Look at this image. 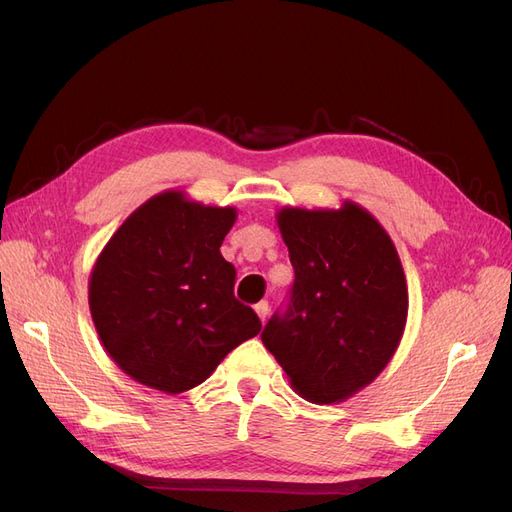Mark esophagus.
<instances>
[{
    "mask_svg": "<svg viewBox=\"0 0 512 512\" xmlns=\"http://www.w3.org/2000/svg\"><path fill=\"white\" fill-rule=\"evenodd\" d=\"M254 309H256V314H258L260 322H267V316H269V303H267V301H260Z\"/></svg>",
    "mask_w": 512,
    "mask_h": 512,
    "instance_id": "1",
    "label": "esophagus"
}]
</instances>
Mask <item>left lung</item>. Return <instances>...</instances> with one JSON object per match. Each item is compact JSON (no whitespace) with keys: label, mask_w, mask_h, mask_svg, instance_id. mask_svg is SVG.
Listing matches in <instances>:
<instances>
[{"label":"left lung","mask_w":512,"mask_h":512,"mask_svg":"<svg viewBox=\"0 0 512 512\" xmlns=\"http://www.w3.org/2000/svg\"><path fill=\"white\" fill-rule=\"evenodd\" d=\"M294 269L284 314L262 344L303 399L339 404L389 365L408 318V286L395 245L361 205L284 207L275 215Z\"/></svg>","instance_id":"left-lung-1"}]
</instances>
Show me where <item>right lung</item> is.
Instances as JSON below:
<instances>
[{
    "instance_id": "1",
    "label": "right lung",
    "mask_w": 512,
    "mask_h": 512,
    "mask_svg": "<svg viewBox=\"0 0 512 512\" xmlns=\"http://www.w3.org/2000/svg\"><path fill=\"white\" fill-rule=\"evenodd\" d=\"M235 220V207L166 190L108 239L89 275V312L123 374L177 395L260 333L254 309L235 299L237 273L220 252Z\"/></svg>"
}]
</instances>
